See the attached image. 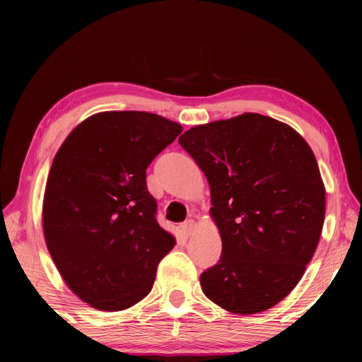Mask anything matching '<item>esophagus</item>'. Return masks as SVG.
<instances>
[{
	"instance_id": "34e87169",
	"label": "esophagus",
	"mask_w": 362,
	"mask_h": 362,
	"mask_svg": "<svg viewBox=\"0 0 362 362\" xmlns=\"http://www.w3.org/2000/svg\"><path fill=\"white\" fill-rule=\"evenodd\" d=\"M182 228H183V232H185L187 235H191L194 232V228H196V221L194 219H188V221H185L182 224Z\"/></svg>"
}]
</instances>
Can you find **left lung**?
Wrapping results in <instances>:
<instances>
[{
  "mask_svg": "<svg viewBox=\"0 0 362 362\" xmlns=\"http://www.w3.org/2000/svg\"><path fill=\"white\" fill-rule=\"evenodd\" d=\"M179 143L210 183L222 255L204 294L235 314L263 313L297 286L317 249L325 185L310 144L291 126L243 113L194 126Z\"/></svg>",
  "mask_w": 362,
  "mask_h": 362,
  "instance_id": "1",
  "label": "left lung"
}]
</instances>
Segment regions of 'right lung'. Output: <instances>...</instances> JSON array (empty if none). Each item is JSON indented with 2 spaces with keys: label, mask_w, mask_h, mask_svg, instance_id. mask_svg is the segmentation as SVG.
<instances>
[{
  "label": "right lung",
  "mask_w": 362,
  "mask_h": 362,
  "mask_svg": "<svg viewBox=\"0 0 362 362\" xmlns=\"http://www.w3.org/2000/svg\"><path fill=\"white\" fill-rule=\"evenodd\" d=\"M182 126L149 112H99L60 146L46 180V247L73 294L122 311L152 289L175 238L156 221L146 169Z\"/></svg>",
  "instance_id": "right-lung-1"
}]
</instances>
